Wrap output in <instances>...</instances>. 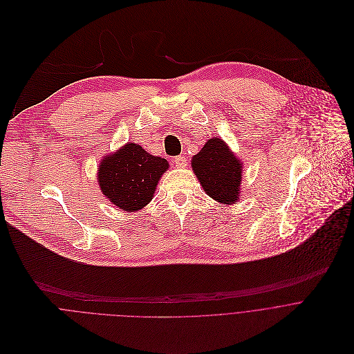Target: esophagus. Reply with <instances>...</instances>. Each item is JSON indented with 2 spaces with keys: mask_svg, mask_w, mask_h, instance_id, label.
I'll return each mask as SVG.
<instances>
[{
  "mask_svg": "<svg viewBox=\"0 0 354 354\" xmlns=\"http://www.w3.org/2000/svg\"><path fill=\"white\" fill-rule=\"evenodd\" d=\"M173 163L176 165V167H178V169H183V167H185L187 166V159H185V156H176L174 159H173Z\"/></svg>",
  "mask_w": 354,
  "mask_h": 354,
  "instance_id": "obj_1",
  "label": "esophagus"
}]
</instances>
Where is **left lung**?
Returning a JSON list of instances; mask_svg holds the SVG:
<instances>
[{
	"label": "left lung",
	"instance_id": "left-lung-1",
	"mask_svg": "<svg viewBox=\"0 0 354 354\" xmlns=\"http://www.w3.org/2000/svg\"><path fill=\"white\" fill-rule=\"evenodd\" d=\"M203 191L215 201L232 205L240 198L243 163L219 138H210L191 160Z\"/></svg>",
	"mask_w": 354,
	"mask_h": 354
}]
</instances>
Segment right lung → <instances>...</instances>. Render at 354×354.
Returning <instances> with one entry per match:
<instances>
[{
    "mask_svg": "<svg viewBox=\"0 0 354 354\" xmlns=\"http://www.w3.org/2000/svg\"><path fill=\"white\" fill-rule=\"evenodd\" d=\"M167 169L166 159L129 142L100 162L97 180L110 202L127 212H136L152 201L156 185Z\"/></svg>",
    "mask_w": 354,
    "mask_h": 354,
    "instance_id": "obj_1",
    "label": "right lung"
}]
</instances>
